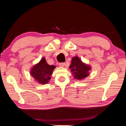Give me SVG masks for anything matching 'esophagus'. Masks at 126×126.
Segmentation results:
<instances>
[{
    "label": "esophagus",
    "instance_id": "obj_1",
    "mask_svg": "<svg viewBox=\"0 0 126 126\" xmlns=\"http://www.w3.org/2000/svg\"><path fill=\"white\" fill-rule=\"evenodd\" d=\"M65 65V63H59V66H61V67L64 66Z\"/></svg>",
    "mask_w": 126,
    "mask_h": 126
}]
</instances>
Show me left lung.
Masks as SVG:
<instances>
[{
  "label": "left lung",
  "mask_w": 126,
  "mask_h": 126,
  "mask_svg": "<svg viewBox=\"0 0 126 126\" xmlns=\"http://www.w3.org/2000/svg\"><path fill=\"white\" fill-rule=\"evenodd\" d=\"M73 72L74 77L77 80H81L89 76V71L91 69V66L82 63L78 57L72 58L71 65L69 66Z\"/></svg>",
  "instance_id": "left-lung-1"
}]
</instances>
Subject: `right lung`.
<instances>
[{
  "mask_svg": "<svg viewBox=\"0 0 126 126\" xmlns=\"http://www.w3.org/2000/svg\"><path fill=\"white\" fill-rule=\"evenodd\" d=\"M56 68L54 65H49L46 61L45 58H42L39 63L32 67L30 75L35 81L41 84H47L50 80V76L53 69Z\"/></svg>",
  "mask_w": 126,
  "mask_h": 126,
  "instance_id": "1",
  "label": "right lung"
}]
</instances>
